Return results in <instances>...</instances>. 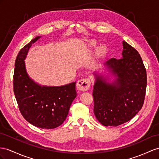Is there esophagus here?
I'll return each instance as SVG.
<instances>
[{
    "instance_id": "1",
    "label": "esophagus",
    "mask_w": 159,
    "mask_h": 159,
    "mask_svg": "<svg viewBox=\"0 0 159 159\" xmlns=\"http://www.w3.org/2000/svg\"><path fill=\"white\" fill-rule=\"evenodd\" d=\"M91 80L89 79H83L79 80L76 84V87L79 91H86L90 88Z\"/></svg>"
}]
</instances>
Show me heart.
<instances>
[{"label": "heart", "instance_id": "obj_1", "mask_svg": "<svg viewBox=\"0 0 159 159\" xmlns=\"http://www.w3.org/2000/svg\"><path fill=\"white\" fill-rule=\"evenodd\" d=\"M93 44H95V43H93ZM105 50H106V48H105V46H101L99 48V52L100 53H103Z\"/></svg>", "mask_w": 159, "mask_h": 159}]
</instances>
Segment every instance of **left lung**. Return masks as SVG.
I'll return each mask as SVG.
<instances>
[{
    "mask_svg": "<svg viewBox=\"0 0 159 159\" xmlns=\"http://www.w3.org/2000/svg\"><path fill=\"white\" fill-rule=\"evenodd\" d=\"M120 59L111 58L105 64L116 80L110 83L96 75L93 86L94 113L105 126H117L135 116L144 104L147 76L139 53L123 42Z\"/></svg>",
    "mask_w": 159,
    "mask_h": 159,
    "instance_id": "8db88e82",
    "label": "left lung"
}]
</instances>
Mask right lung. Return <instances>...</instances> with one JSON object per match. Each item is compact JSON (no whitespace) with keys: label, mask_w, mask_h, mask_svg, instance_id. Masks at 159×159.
Returning <instances> with one entry per match:
<instances>
[{"label":"right lung","mask_w":159,"mask_h":159,"mask_svg":"<svg viewBox=\"0 0 159 159\" xmlns=\"http://www.w3.org/2000/svg\"><path fill=\"white\" fill-rule=\"evenodd\" d=\"M38 36L25 45L16 58L13 91L19 111L29 123L43 129L58 127L66 120L76 97V82L60 87L41 86L30 78L24 60Z\"/></svg>","instance_id":"obj_1"}]
</instances>
